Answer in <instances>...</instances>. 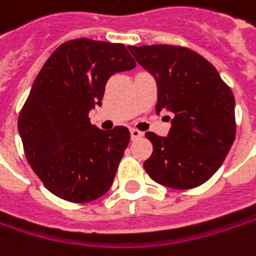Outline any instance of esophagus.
<instances>
[{
	"mask_svg": "<svg viewBox=\"0 0 256 256\" xmlns=\"http://www.w3.org/2000/svg\"><path fill=\"white\" fill-rule=\"evenodd\" d=\"M131 138L132 140H138V138H141L142 136V132L141 131H138V130H135V128H131Z\"/></svg>",
	"mask_w": 256,
	"mask_h": 256,
	"instance_id": "34e87169",
	"label": "esophagus"
}]
</instances>
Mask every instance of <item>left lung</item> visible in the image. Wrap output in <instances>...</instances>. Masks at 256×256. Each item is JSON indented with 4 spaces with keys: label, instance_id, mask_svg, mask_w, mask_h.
I'll use <instances>...</instances> for the list:
<instances>
[{
    "label": "left lung",
    "instance_id": "8db88e82",
    "mask_svg": "<svg viewBox=\"0 0 256 256\" xmlns=\"http://www.w3.org/2000/svg\"><path fill=\"white\" fill-rule=\"evenodd\" d=\"M135 60L157 82L156 110L172 112L167 136L146 132L152 154L144 161L158 184L187 190L219 170L236 135L235 98L220 74L183 46H130ZM170 120V118H168Z\"/></svg>",
    "mask_w": 256,
    "mask_h": 256
}]
</instances>
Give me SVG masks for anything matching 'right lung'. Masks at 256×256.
I'll list each match as a JSON object with an SVG mask.
<instances>
[{
  "instance_id": "right-lung-1",
  "label": "right lung",
  "mask_w": 256,
  "mask_h": 256,
  "mask_svg": "<svg viewBox=\"0 0 256 256\" xmlns=\"http://www.w3.org/2000/svg\"><path fill=\"white\" fill-rule=\"evenodd\" d=\"M134 68L124 44L76 38L58 46L37 74L18 132L32 172L54 196L88 203L110 188L131 135L126 126L96 128L89 110L102 105L112 74Z\"/></svg>"
}]
</instances>
